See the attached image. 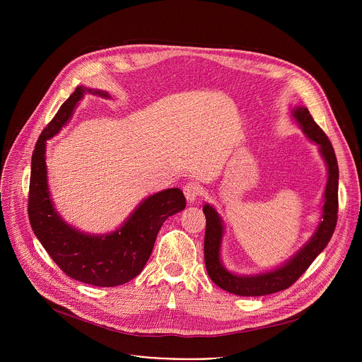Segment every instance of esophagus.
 Listing matches in <instances>:
<instances>
[{
	"label": "esophagus",
	"instance_id": "obj_1",
	"mask_svg": "<svg viewBox=\"0 0 362 362\" xmlns=\"http://www.w3.org/2000/svg\"><path fill=\"white\" fill-rule=\"evenodd\" d=\"M183 193H185V196H186L187 202L193 203V202H196V200H197V197L200 196L202 189H200V186H199L197 183H194V182H189V183H186V185L183 186Z\"/></svg>",
	"mask_w": 362,
	"mask_h": 362
}]
</instances>
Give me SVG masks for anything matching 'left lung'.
I'll list each match as a JSON object with an SVG mask.
<instances>
[{
	"label": "left lung",
	"instance_id": "1",
	"mask_svg": "<svg viewBox=\"0 0 362 362\" xmlns=\"http://www.w3.org/2000/svg\"><path fill=\"white\" fill-rule=\"evenodd\" d=\"M293 119L299 123L303 133L309 140L320 146V151L328 168V182L324 194L322 222L315 230L309 242L295 253L293 257L281 268L257 275L240 276L229 272L221 261V245L223 236V223L218 212L211 204L203 206V214L206 216V232H204V264L209 278L223 291L239 296H262L275 293L292 286L299 276L311 267L315 257L328 245L338 219V163L334 147L328 136L314 122L311 113L306 107H296L292 112Z\"/></svg>",
	"mask_w": 362,
	"mask_h": 362
}]
</instances>
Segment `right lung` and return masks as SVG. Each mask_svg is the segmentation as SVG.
Instances as JSON below:
<instances>
[{
  "label": "right lung",
  "mask_w": 362,
  "mask_h": 362,
  "mask_svg": "<svg viewBox=\"0 0 362 362\" xmlns=\"http://www.w3.org/2000/svg\"><path fill=\"white\" fill-rule=\"evenodd\" d=\"M109 93L77 87L40 134L31 158L28 218L31 228L57 267L70 278L94 286H117L136 278L151 255L165 221L186 208L183 192L166 189L144 199L123 226L109 235H87L67 225L54 211L47 186L45 143L73 116L84 93Z\"/></svg>",
  "instance_id": "1"
}]
</instances>
